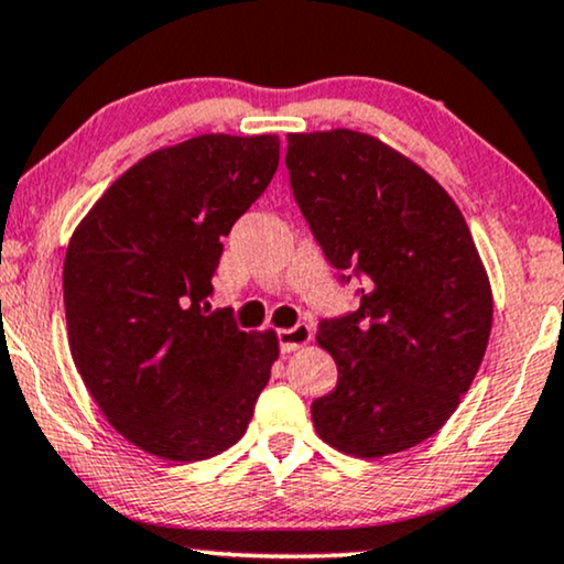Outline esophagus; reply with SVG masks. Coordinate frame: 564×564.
Here are the masks:
<instances>
[{
	"label": "esophagus",
	"mask_w": 564,
	"mask_h": 564,
	"mask_svg": "<svg viewBox=\"0 0 564 564\" xmlns=\"http://www.w3.org/2000/svg\"><path fill=\"white\" fill-rule=\"evenodd\" d=\"M311 336H313V332H311L308 324H295L290 328H280L276 339H280L282 352H295V349L308 345Z\"/></svg>",
	"instance_id": "1"
}]
</instances>
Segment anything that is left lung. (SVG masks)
<instances>
[{"mask_svg":"<svg viewBox=\"0 0 564 564\" xmlns=\"http://www.w3.org/2000/svg\"><path fill=\"white\" fill-rule=\"evenodd\" d=\"M290 186L360 308L318 326L339 378L318 437L357 458L414 448L456 412L485 357L492 288L464 215L433 175L352 129L288 137Z\"/></svg>","mask_w":564,"mask_h":564,"instance_id":"left-lung-1","label":"left lung"}]
</instances>
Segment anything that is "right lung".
<instances>
[{
    "label": "right lung",
    "instance_id": "obj_1",
    "mask_svg": "<svg viewBox=\"0 0 564 564\" xmlns=\"http://www.w3.org/2000/svg\"><path fill=\"white\" fill-rule=\"evenodd\" d=\"M280 137L202 134L150 152L72 232L69 349L106 420L137 448L204 460L243 437L276 334L209 313L223 238L264 194Z\"/></svg>",
    "mask_w": 564,
    "mask_h": 564
}]
</instances>
